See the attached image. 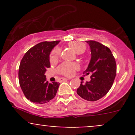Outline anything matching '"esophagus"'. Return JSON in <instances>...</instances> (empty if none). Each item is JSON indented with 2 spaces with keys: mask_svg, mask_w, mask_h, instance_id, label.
Returning a JSON list of instances; mask_svg holds the SVG:
<instances>
[{
  "mask_svg": "<svg viewBox=\"0 0 135 135\" xmlns=\"http://www.w3.org/2000/svg\"><path fill=\"white\" fill-rule=\"evenodd\" d=\"M69 80V79L64 78V77H61V78L60 79V80H61V81H63V80Z\"/></svg>",
  "mask_w": 135,
  "mask_h": 135,
  "instance_id": "esophagus-1",
  "label": "esophagus"
}]
</instances>
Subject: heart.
I'll return each mask as SVG.
<instances>
[{"mask_svg": "<svg viewBox=\"0 0 135 135\" xmlns=\"http://www.w3.org/2000/svg\"><path fill=\"white\" fill-rule=\"evenodd\" d=\"M69 46L74 51L76 54L83 53L85 51L86 46L83 43L80 42L73 41L69 43ZM61 55V51L60 48H55L52 51L51 55L50 56V61L51 62L55 61L57 60ZM79 69V65L77 63H69L65 62L60 65L58 68V71L59 73L63 74V75H66V76H70L74 74L75 70Z\"/></svg>", "mask_w": 135, "mask_h": 135, "instance_id": "b5f03b06", "label": "heart"}]
</instances>
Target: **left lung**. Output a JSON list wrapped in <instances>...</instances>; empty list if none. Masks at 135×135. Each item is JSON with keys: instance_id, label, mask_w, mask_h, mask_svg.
Masks as SVG:
<instances>
[{"instance_id": "left-lung-1", "label": "left lung", "mask_w": 135, "mask_h": 135, "mask_svg": "<svg viewBox=\"0 0 135 135\" xmlns=\"http://www.w3.org/2000/svg\"><path fill=\"white\" fill-rule=\"evenodd\" d=\"M91 49V60L83 74L89 75L91 80L83 84L80 82L77 93L84 100L94 102L102 98L110 89L116 75L115 60L110 49L101 43L87 41Z\"/></svg>"}]
</instances>
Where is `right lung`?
<instances>
[{
    "instance_id": "add662e5",
    "label": "right lung",
    "mask_w": 135,
    "mask_h": 135,
    "mask_svg": "<svg viewBox=\"0 0 135 135\" xmlns=\"http://www.w3.org/2000/svg\"><path fill=\"white\" fill-rule=\"evenodd\" d=\"M59 42L60 41L38 43L25 54L20 62V86L26 98L32 102L43 104L55 97L60 83H49L44 74L50 67V52Z\"/></svg>"
}]
</instances>
